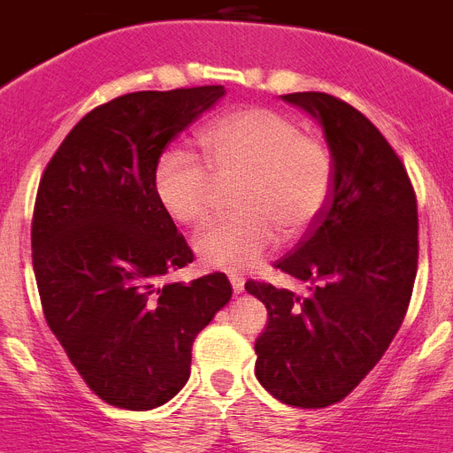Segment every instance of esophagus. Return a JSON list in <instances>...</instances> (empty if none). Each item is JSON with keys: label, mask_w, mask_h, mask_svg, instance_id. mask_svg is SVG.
Segmentation results:
<instances>
[{"label": "esophagus", "mask_w": 453, "mask_h": 453, "mask_svg": "<svg viewBox=\"0 0 453 453\" xmlns=\"http://www.w3.org/2000/svg\"><path fill=\"white\" fill-rule=\"evenodd\" d=\"M229 281H231V286H234V292H242V290H245V281H242V276L229 274Z\"/></svg>", "instance_id": "obj_1"}]
</instances>
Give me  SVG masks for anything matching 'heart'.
Segmentation results:
<instances>
[{
	"instance_id": "1",
	"label": "heart",
	"mask_w": 453,
	"mask_h": 453,
	"mask_svg": "<svg viewBox=\"0 0 453 453\" xmlns=\"http://www.w3.org/2000/svg\"><path fill=\"white\" fill-rule=\"evenodd\" d=\"M202 160L165 150L154 163L151 186L174 222L202 226L213 213L215 181L235 183V218L208 226L197 238L206 267L242 272L258 265L276 245L322 215L334 183V163L322 140L302 134L290 115L251 106L222 115L197 135Z\"/></svg>"
}]
</instances>
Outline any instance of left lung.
Segmentation results:
<instances>
[{
	"label": "left lung",
	"mask_w": 453,
	"mask_h": 453,
	"mask_svg": "<svg viewBox=\"0 0 453 453\" xmlns=\"http://www.w3.org/2000/svg\"><path fill=\"white\" fill-rule=\"evenodd\" d=\"M322 124L334 161L329 202L274 267L308 281L306 297L247 281L267 308L256 376L295 408L338 403L397 335L418 274V199L399 156L354 106L326 92H290Z\"/></svg>",
	"instance_id": "left-lung-1"
}]
</instances>
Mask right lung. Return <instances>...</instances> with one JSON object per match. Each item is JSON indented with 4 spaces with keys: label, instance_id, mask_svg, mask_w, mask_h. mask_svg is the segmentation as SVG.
I'll return each mask as SVG.
<instances>
[{
    "label": "right lung",
    "instance_id": "obj_1",
    "mask_svg": "<svg viewBox=\"0 0 453 453\" xmlns=\"http://www.w3.org/2000/svg\"><path fill=\"white\" fill-rule=\"evenodd\" d=\"M224 86L142 90L92 108L47 163L31 251L51 334L99 399L127 411L170 402L192 342L231 299L226 274L163 276L192 250L151 186L156 158Z\"/></svg>",
    "mask_w": 453,
    "mask_h": 453
}]
</instances>
